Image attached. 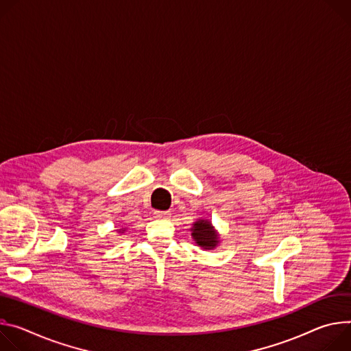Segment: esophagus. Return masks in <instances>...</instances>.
I'll list each match as a JSON object with an SVG mask.
<instances>
[{
	"label": "esophagus",
	"instance_id": "34e87169",
	"mask_svg": "<svg viewBox=\"0 0 351 351\" xmlns=\"http://www.w3.org/2000/svg\"><path fill=\"white\" fill-rule=\"evenodd\" d=\"M153 215L156 219H169L171 216L170 212H163V210H154Z\"/></svg>",
	"mask_w": 351,
	"mask_h": 351
}]
</instances>
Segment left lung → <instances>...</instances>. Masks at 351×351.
<instances>
[{"instance_id": "left-lung-1", "label": "left lung", "mask_w": 351, "mask_h": 351, "mask_svg": "<svg viewBox=\"0 0 351 351\" xmlns=\"http://www.w3.org/2000/svg\"><path fill=\"white\" fill-rule=\"evenodd\" d=\"M191 236L199 247L204 250H213L219 245V234L209 220L199 219L192 224Z\"/></svg>"}]
</instances>
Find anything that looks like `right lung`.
Returning a JSON list of instances; mask_svg holds the SVG:
<instances>
[{
    "label": "right lung",
    "instance_id": "add662e5",
    "mask_svg": "<svg viewBox=\"0 0 351 351\" xmlns=\"http://www.w3.org/2000/svg\"><path fill=\"white\" fill-rule=\"evenodd\" d=\"M124 231H125V230H120V232H124Z\"/></svg>",
    "mask_w": 351,
    "mask_h": 351
}]
</instances>
